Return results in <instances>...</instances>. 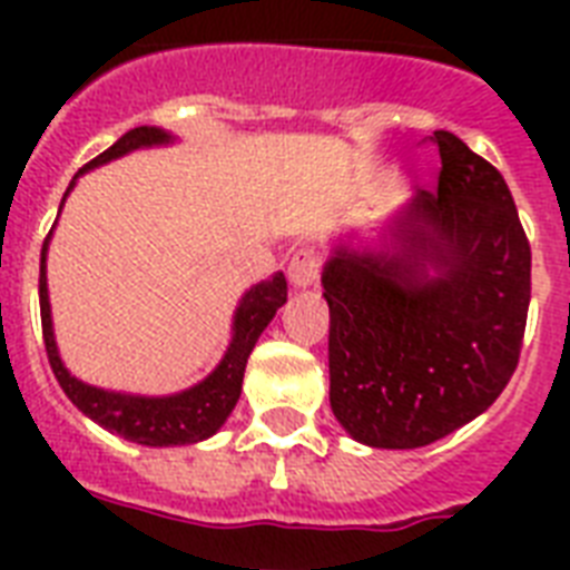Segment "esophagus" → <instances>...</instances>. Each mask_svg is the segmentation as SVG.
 Instances as JSON below:
<instances>
[{
	"mask_svg": "<svg viewBox=\"0 0 570 570\" xmlns=\"http://www.w3.org/2000/svg\"><path fill=\"white\" fill-rule=\"evenodd\" d=\"M289 281H293L295 286H311L316 284V277H320L322 272V257L320 250L311 248V245H304V248H298L289 257Z\"/></svg>",
	"mask_w": 570,
	"mask_h": 570,
	"instance_id": "34e87169",
	"label": "esophagus"
}]
</instances>
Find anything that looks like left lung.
Masks as SVG:
<instances>
[{
	"mask_svg": "<svg viewBox=\"0 0 570 570\" xmlns=\"http://www.w3.org/2000/svg\"><path fill=\"white\" fill-rule=\"evenodd\" d=\"M438 191H416L384 250L346 242L325 263L331 411L355 441L416 450L446 438L512 379L532 254L503 174L438 129Z\"/></svg>",
	"mask_w": 570,
	"mask_h": 570,
	"instance_id": "obj_1",
	"label": "left lung"
}]
</instances>
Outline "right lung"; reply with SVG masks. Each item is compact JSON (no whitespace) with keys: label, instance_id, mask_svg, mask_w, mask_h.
Segmentation results:
<instances>
[{"label":"right lung","instance_id":"right-lung-1","mask_svg":"<svg viewBox=\"0 0 570 570\" xmlns=\"http://www.w3.org/2000/svg\"><path fill=\"white\" fill-rule=\"evenodd\" d=\"M168 141H171V136L159 127L129 129L127 136H120L109 150H102L97 159L79 168V174L111 163L124 154H132L138 147L168 145ZM70 189H73V183H70ZM47 245L49 236L43 242V250H40V325H43V346H47L49 366H52L67 399L85 416H91L94 423H100L102 429H109L127 441L141 443V446H183V443H197L218 432L239 402L242 375H245L248 355L254 352V343L266 331L277 307L286 302V277L277 272V275L250 286L248 293L242 295L236 316H233L230 346L224 352L222 364L215 366L200 384L183 390V393H174V396H129V393L91 387V384L73 379L61 364L56 337H52V316H49Z\"/></svg>","mask_w":570,"mask_h":570}]
</instances>
